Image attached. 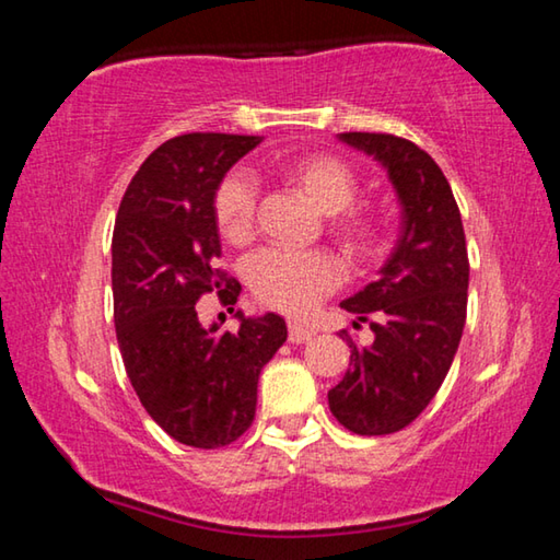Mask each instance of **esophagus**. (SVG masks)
Instances as JSON below:
<instances>
[{"mask_svg":"<svg viewBox=\"0 0 560 560\" xmlns=\"http://www.w3.org/2000/svg\"><path fill=\"white\" fill-rule=\"evenodd\" d=\"M314 336H316L314 328L301 326V324H296V320L289 324V340H291V343H306V340H311Z\"/></svg>","mask_w":560,"mask_h":560,"instance_id":"esophagus-1","label":"esophagus"}]
</instances>
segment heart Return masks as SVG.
Here are the masks:
<instances>
[{"label":"heart","mask_w":560,"mask_h":560,"mask_svg":"<svg viewBox=\"0 0 560 560\" xmlns=\"http://www.w3.org/2000/svg\"><path fill=\"white\" fill-rule=\"evenodd\" d=\"M277 177L330 217V232L350 257H365L375 244L373 217L350 207L358 192L355 173L336 155H301L277 167ZM212 212L226 242L242 244L254 232L257 195L240 173L217 185ZM338 264L326 252L264 249L246 264V281L261 303L301 316L338 283Z\"/></svg>","instance_id":"b5f03b06"}]
</instances>
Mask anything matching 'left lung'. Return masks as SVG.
I'll return each mask as SVG.
<instances>
[{
	"instance_id": "left-lung-1",
	"label": "left lung",
	"mask_w": 560,
	"mask_h": 560,
	"mask_svg": "<svg viewBox=\"0 0 560 560\" xmlns=\"http://www.w3.org/2000/svg\"><path fill=\"white\" fill-rule=\"evenodd\" d=\"M340 143L381 165L400 205V232L377 279L340 308L368 324L371 346L348 330L350 368L328 390V407L355 434H390L410 424L438 395L467 318L469 261L452 187L438 163L405 138L340 132Z\"/></svg>"
}]
</instances>
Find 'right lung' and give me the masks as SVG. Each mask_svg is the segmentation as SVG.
I'll return each instance as SVG.
<instances>
[{
  "mask_svg": "<svg viewBox=\"0 0 560 560\" xmlns=\"http://www.w3.org/2000/svg\"><path fill=\"white\" fill-rule=\"evenodd\" d=\"M261 140L226 132L167 140L130 179L113 230V318L126 373L148 415L187 447L217 450L242 438L261 368L289 334L271 311H236L240 330L222 334L195 308L224 279L212 267L222 254L217 185ZM240 291V281H226L232 303Z\"/></svg>",
  "mask_w": 560,
  "mask_h": 560,
  "instance_id": "add662e5",
  "label": "right lung"
}]
</instances>
